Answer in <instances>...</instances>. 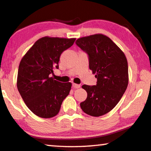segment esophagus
I'll return each instance as SVG.
<instances>
[{"label": "esophagus", "instance_id": "esophagus-1", "mask_svg": "<svg viewBox=\"0 0 151 151\" xmlns=\"http://www.w3.org/2000/svg\"><path fill=\"white\" fill-rule=\"evenodd\" d=\"M80 87H81L80 85L75 84V83H73V87L75 88H80Z\"/></svg>", "mask_w": 151, "mask_h": 151}]
</instances>
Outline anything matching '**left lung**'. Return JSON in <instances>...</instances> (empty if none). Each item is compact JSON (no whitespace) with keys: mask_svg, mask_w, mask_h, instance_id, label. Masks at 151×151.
<instances>
[{"mask_svg":"<svg viewBox=\"0 0 151 151\" xmlns=\"http://www.w3.org/2000/svg\"><path fill=\"white\" fill-rule=\"evenodd\" d=\"M76 44L87 54L89 69L97 80L96 85L82 86L87 97L81 103V107L91 116H103L114 108L127 88V59L116 44L104 35L81 37Z\"/></svg>","mask_w":151,"mask_h":151,"instance_id":"left-lung-1","label":"left lung"}]
</instances>
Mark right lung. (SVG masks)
<instances>
[{"instance_id": "add662e5", "label": "right lung", "mask_w": 151, "mask_h": 151, "mask_svg": "<svg viewBox=\"0 0 151 151\" xmlns=\"http://www.w3.org/2000/svg\"><path fill=\"white\" fill-rule=\"evenodd\" d=\"M75 38L44 37L38 40L23 57L19 66L17 88L26 106L36 116L50 118L58 114L70 93V83L54 80L60 57L73 45Z\"/></svg>"}]
</instances>
